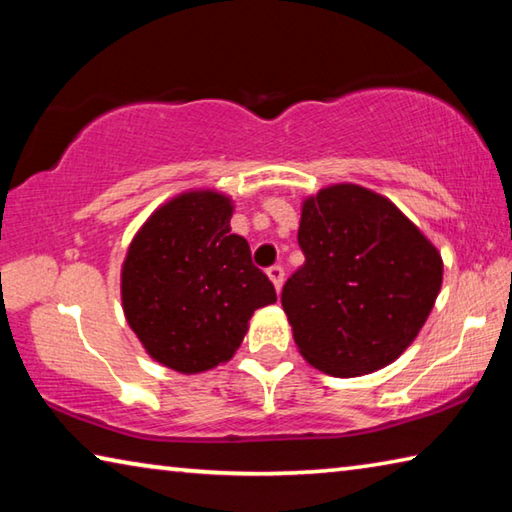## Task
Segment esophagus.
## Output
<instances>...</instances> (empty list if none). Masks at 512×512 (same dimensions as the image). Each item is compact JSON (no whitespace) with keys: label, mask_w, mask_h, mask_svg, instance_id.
<instances>
[{"label":"esophagus","mask_w":512,"mask_h":512,"mask_svg":"<svg viewBox=\"0 0 512 512\" xmlns=\"http://www.w3.org/2000/svg\"><path fill=\"white\" fill-rule=\"evenodd\" d=\"M266 273H268V277H271L273 287L280 291L282 289V282H284V268L280 264H273V266H268Z\"/></svg>","instance_id":"34e87169"}]
</instances>
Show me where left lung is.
<instances>
[{
  "mask_svg": "<svg viewBox=\"0 0 512 512\" xmlns=\"http://www.w3.org/2000/svg\"><path fill=\"white\" fill-rule=\"evenodd\" d=\"M305 264L282 289L293 339L311 366L359 377L409 348L443 284V259L388 201L359 185L302 205Z\"/></svg>",
  "mask_w": 512,
  "mask_h": 512,
  "instance_id": "1",
  "label": "left lung"
}]
</instances>
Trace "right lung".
Returning <instances> with one entry per match:
<instances>
[{
    "label": "right lung",
    "instance_id": "1",
    "mask_svg": "<svg viewBox=\"0 0 512 512\" xmlns=\"http://www.w3.org/2000/svg\"><path fill=\"white\" fill-rule=\"evenodd\" d=\"M230 216L228 196L180 194L142 225L121 268L128 325L155 361L185 375L228 361L253 311L277 300Z\"/></svg>",
    "mask_w": 512,
    "mask_h": 512
}]
</instances>
